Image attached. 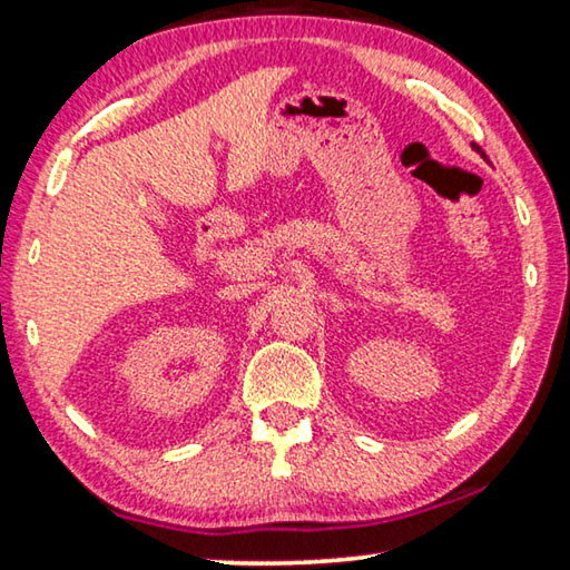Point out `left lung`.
<instances>
[{"instance_id": "left-lung-1", "label": "left lung", "mask_w": 570, "mask_h": 570, "mask_svg": "<svg viewBox=\"0 0 570 570\" xmlns=\"http://www.w3.org/2000/svg\"><path fill=\"white\" fill-rule=\"evenodd\" d=\"M472 148H475V150H478V153H482V150H480V148H478V146H475V142H472Z\"/></svg>"}]
</instances>
